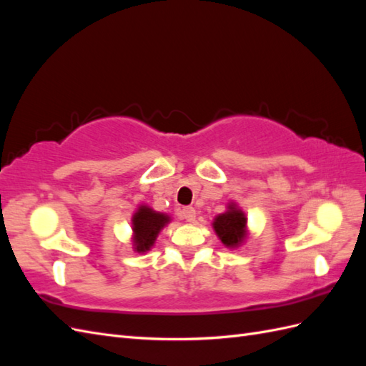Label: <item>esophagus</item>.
I'll return each mask as SVG.
<instances>
[{"instance_id":"esophagus-1","label":"esophagus","mask_w":366,"mask_h":366,"mask_svg":"<svg viewBox=\"0 0 366 366\" xmlns=\"http://www.w3.org/2000/svg\"><path fill=\"white\" fill-rule=\"evenodd\" d=\"M195 209L192 207V206H186V207H183L182 209V212H180V217L182 218H184L187 223H192V221L195 219Z\"/></svg>"}]
</instances>
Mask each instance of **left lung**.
Returning a JSON list of instances; mask_svg holds the SVG:
<instances>
[{
  "instance_id": "8db88e82",
  "label": "left lung",
  "mask_w": 366,
  "mask_h": 366,
  "mask_svg": "<svg viewBox=\"0 0 366 366\" xmlns=\"http://www.w3.org/2000/svg\"><path fill=\"white\" fill-rule=\"evenodd\" d=\"M212 226L221 242L229 249L241 246L247 237V218L235 203H230L224 214L215 217Z\"/></svg>"
}]
</instances>
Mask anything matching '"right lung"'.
<instances>
[{"mask_svg":"<svg viewBox=\"0 0 366 366\" xmlns=\"http://www.w3.org/2000/svg\"><path fill=\"white\" fill-rule=\"evenodd\" d=\"M132 244L139 253L148 252L156 242L160 230L169 223L171 217L152 210L148 206H139L132 215Z\"/></svg>","mask_w":366,"mask_h":366,"instance_id":"right-lung-1","label":"right lung"}]
</instances>
